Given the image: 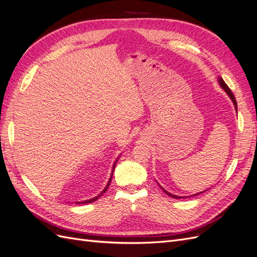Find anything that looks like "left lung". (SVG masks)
I'll return each instance as SVG.
<instances>
[{"mask_svg":"<svg viewBox=\"0 0 257 257\" xmlns=\"http://www.w3.org/2000/svg\"><path fill=\"white\" fill-rule=\"evenodd\" d=\"M217 81H219V83H220V85H221V87H222V89H223L225 92L227 93V95H228V96L230 97V99L232 100V103H234V105H235V108H236V111H237V102H236V99H235V96H234V94H232V92H231V91H230V89L227 87V84L224 82V80L222 79V77H219V80H217ZM159 185H160V184H159ZM160 188H161L163 191H164V192L167 194V195H168V196H170V197H173V198H185V197H181V196H177V195H174V194L169 193V192H167L166 190L163 189L161 185H160ZM200 193H203V192H200ZM200 193L194 194V196H195V195H199Z\"/></svg>","mask_w":257,"mask_h":257,"instance_id":"obj_1","label":"left lung"}]
</instances>
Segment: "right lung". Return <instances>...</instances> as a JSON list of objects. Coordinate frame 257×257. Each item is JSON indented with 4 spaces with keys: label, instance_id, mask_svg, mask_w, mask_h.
<instances>
[{
    "label": "right lung",
    "instance_id": "1",
    "mask_svg": "<svg viewBox=\"0 0 257 257\" xmlns=\"http://www.w3.org/2000/svg\"><path fill=\"white\" fill-rule=\"evenodd\" d=\"M116 162H118V160H116L115 162H114V164H113V167H112V172H111V175H110V179H109V181H108V183H107V185L105 186V189L102 191V193L100 194H98L97 196H95V197H93V198H91V199H88V200H83V201H78V203L77 204H90V203H93V201L94 200H96V199H98V197H100L103 195V194L107 191V189L109 188V184H110V181H111V179H112V174H113V170H114V167H115V164H116Z\"/></svg>",
    "mask_w": 257,
    "mask_h": 257
}]
</instances>
